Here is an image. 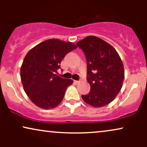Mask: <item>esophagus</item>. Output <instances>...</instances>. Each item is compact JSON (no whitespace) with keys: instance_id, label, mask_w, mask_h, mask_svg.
Listing matches in <instances>:
<instances>
[{"instance_id":"34e87169","label":"esophagus","mask_w":147,"mask_h":147,"mask_svg":"<svg viewBox=\"0 0 147 147\" xmlns=\"http://www.w3.org/2000/svg\"><path fill=\"white\" fill-rule=\"evenodd\" d=\"M74 82H75V84H79V83H80V81H77V80H75V81H74Z\"/></svg>"}]
</instances>
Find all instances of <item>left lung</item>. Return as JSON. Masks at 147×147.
<instances>
[{
  "label": "left lung",
  "mask_w": 147,
  "mask_h": 147,
  "mask_svg": "<svg viewBox=\"0 0 147 147\" xmlns=\"http://www.w3.org/2000/svg\"><path fill=\"white\" fill-rule=\"evenodd\" d=\"M87 61L88 94L82 95L86 104L102 107L112 102L122 87L124 65L112 45L95 36H88L77 43Z\"/></svg>",
  "instance_id": "8db88e82"
}]
</instances>
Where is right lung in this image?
I'll list each match as a JSON object with an SVG mask.
<instances>
[{"label": "right lung", "mask_w": 147, "mask_h": 147, "mask_svg": "<svg viewBox=\"0 0 147 147\" xmlns=\"http://www.w3.org/2000/svg\"><path fill=\"white\" fill-rule=\"evenodd\" d=\"M77 46L71 42L52 38L30 50L23 59L21 79L25 93L38 107L50 109L63 100L72 79L57 75L64 57Z\"/></svg>", "instance_id": "add662e5"}]
</instances>
